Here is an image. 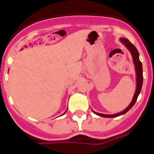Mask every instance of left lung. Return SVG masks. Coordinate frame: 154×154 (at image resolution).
Returning a JSON list of instances; mask_svg holds the SVG:
<instances>
[{"label":"left lung","mask_w":154,"mask_h":154,"mask_svg":"<svg viewBox=\"0 0 154 154\" xmlns=\"http://www.w3.org/2000/svg\"><path fill=\"white\" fill-rule=\"evenodd\" d=\"M119 41L122 44L124 45L126 47L129 51H130V54L132 55V58H133V64H134V66H135V70H136V75H137V88H136V92L134 93V96H133V99H132L131 103L127 106V108L125 109L123 111L120 112H118V113L116 114H112V115H109V114H102V113H98L96 112H94L92 110V112H94L96 115L99 116H102V117H107V118H113V117H117L121 115H123L126 112H127L133 106V105L135 104L136 101H137L138 96L140 93L141 89H142L143 85V67H142V63L140 61V54H139L138 51H137V48L132 44L131 42L128 39L125 38H119Z\"/></svg>","instance_id":"obj_1"}]
</instances>
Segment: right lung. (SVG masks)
<instances>
[{
	"label": "right lung",
	"instance_id": "1",
	"mask_svg": "<svg viewBox=\"0 0 154 154\" xmlns=\"http://www.w3.org/2000/svg\"><path fill=\"white\" fill-rule=\"evenodd\" d=\"M66 111H67V110H66ZM66 111H65V112H64V113H63V114H62V115H64V114H65V112H66Z\"/></svg>",
	"mask_w": 154,
	"mask_h": 154
}]
</instances>
